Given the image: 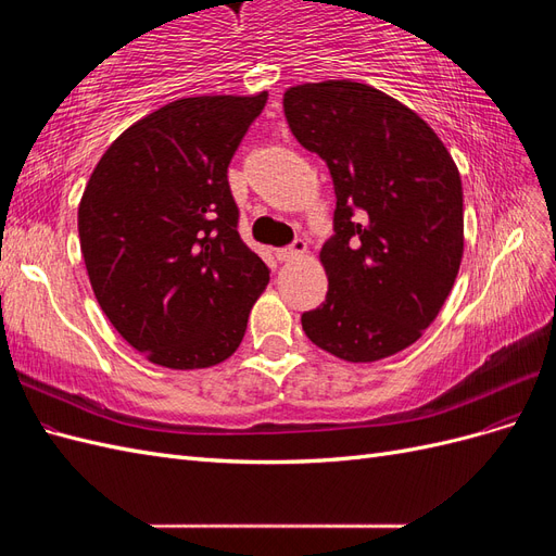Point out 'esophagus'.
Returning a JSON list of instances; mask_svg holds the SVG:
<instances>
[{"instance_id": "obj_1", "label": "esophagus", "mask_w": 556, "mask_h": 556, "mask_svg": "<svg viewBox=\"0 0 556 556\" xmlns=\"http://www.w3.org/2000/svg\"><path fill=\"white\" fill-rule=\"evenodd\" d=\"M304 252H306V241H304V239H294L290 245L278 248V250H276V257H278L280 262H292V260L304 255Z\"/></svg>"}]
</instances>
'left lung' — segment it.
I'll list each match as a JSON object with an SVG mask.
<instances>
[{
    "label": "left lung",
    "mask_w": 556,
    "mask_h": 556,
    "mask_svg": "<svg viewBox=\"0 0 556 556\" xmlns=\"http://www.w3.org/2000/svg\"><path fill=\"white\" fill-rule=\"evenodd\" d=\"M282 109L336 192L333 237L319 252L329 290L301 327L345 362L396 355L433 323L459 271L457 164L422 117L364 83H304Z\"/></svg>",
    "instance_id": "8db88e82"
}]
</instances>
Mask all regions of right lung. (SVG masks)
Segmentation results:
<instances>
[{
	"label": "right lung",
	"instance_id": "right-lung-1",
	"mask_svg": "<svg viewBox=\"0 0 556 556\" xmlns=\"http://www.w3.org/2000/svg\"><path fill=\"white\" fill-rule=\"evenodd\" d=\"M266 97H188L153 111L111 143L83 192L94 296L153 364L188 371L231 357L268 285L227 180Z\"/></svg>",
	"mask_w": 556,
	"mask_h": 556
}]
</instances>
